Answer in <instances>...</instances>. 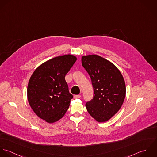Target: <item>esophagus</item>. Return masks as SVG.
<instances>
[{
  "instance_id": "esophagus-1",
  "label": "esophagus",
  "mask_w": 157,
  "mask_h": 157,
  "mask_svg": "<svg viewBox=\"0 0 157 157\" xmlns=\"http://www.w3.org/2000/svg\"><path fill=\"white\" fill-rule=\"evenodd\" d=\"M81 98V95L78 94V95H74V98L76 99V98Z\"/></svg>"
}]
</instances>
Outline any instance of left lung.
<instances>
[{"label":"left lung","instance_id":"8db88e82","mask_svg":"<svg viewBox=\"0 0 157 157\" xmlns=\"http://www.w3.org/2000/svg\"><path fill=\"white\" fill-rule=\"evenodd\" d=\"M82 65L90 76L94 98L86 104L90 115L99 123L109 120L121 109L125 99L124 78L110 61L96 55L82 56Z\"/></svg>","mask_w":157,"mask_h":157}]
</instances>
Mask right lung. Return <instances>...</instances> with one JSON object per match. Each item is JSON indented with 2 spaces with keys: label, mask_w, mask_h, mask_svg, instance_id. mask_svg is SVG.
<instances>
[{
  "label": "right lung",
  "mask_w": 157,
  "mask_h": 157,
  "mask_svg": "<svg viewBox=\"0 0 157 157\" xmlns=\"http://www.w3.org/2000/svg\"><path fill=\"white\" fill-rule=\"evenodd\" d=\"M77 58L64 55L40 64L33 73L27 87V99L35 114L48 123L61 119L73 95L69 93L65 76Z\"/></svg>",
  "instance_id": "add662e5"
}]
</instances>
